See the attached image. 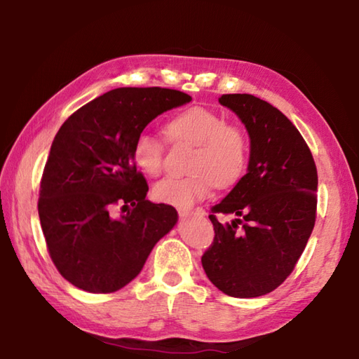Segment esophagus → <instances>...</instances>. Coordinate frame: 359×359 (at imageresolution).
I'll return each mask as SVG.
<instances>
[{"mask_svg": "<svg viewBox=\"0 0 359 359\" xmlns=\"http://www.w3.org/2000/svg\"><path fill=\"white\" fill-rule=\"evenodd\" d=\"M179 215L182 217V218H187V217H191V215H204V210L203 209H194V210H191V209H184V208H180L179 209Z\"/></svg>", "mask_w": 359, "mask_h": 359, "instance_id": "esophagus-1", "label": "esophagus"}]
</instances>
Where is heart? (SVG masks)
Returning a JSON list of instances; mask_svg holds the SVG:
<instances>
[{
	"instance_id": "1",
	"label": "heart",
	"mask_w": 359,
	"mask_h": 359,
	"mask_svg": "<svg viewBox=\"0 0 359 359\" xmlns=\"http://www.w3.org/2000/svg\"><path fill=\"white\" fill-rule=\"evenodd\" d=\"M172 142L196 145L190 174L166 177L154 187V198L177 208H188L208 196L212 187H231L244 175L248 163V139L238 125L226 123L222 114L205 107H191L166 123ZM133 160L144 174L156 177L165 166V145L144 131L133 144Z\"/></svg>"
}]
</instances>
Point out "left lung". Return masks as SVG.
Returning a JSON list of instances; mask_svg holds the SVG:
<instances>
[{
    "instance_id": "8db88e82",
    "label": "left lung",
    "mask_w": 359,
    "mask_h": 359,
    "mask_svg": "<svg viewBox=\"0 0 359 359\" xmlns=\"http://www.w3.org/2000/svg\"><path fill=\"white\" fill-rule=\"evenodd\" d=\"M218 101L245 125L250 160L244 177L210 209L215 238L201 263L224 294L258 297L285 282L311 238L317 166L301 133L277 107L247 93L222 95ZM215 213L238 218L223 225Z\"/></svg>"
}]
</instances>
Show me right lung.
I'll return each mask as SVG.
<instances>
[{
    "label": "right lung",
    "instance_id": "1",
    "mask_svg": "<svg viewBox=\"0 0 359 359\" xmlns=\"http://www.w3.org/2000/svg\"><path fill=\"white\" fill-rule=\"evenodd\" d=\"M190 101L171 88H115L77 109L58 130L38 212L48 255L74 287L88 293L123 288L177 223L172 205L145 199L149 185L136 169L133 144L158 115ZM115 205L129 210L114 217Z\"/></svg>",
    "mask_w": 359,
    "mask_h": 359
}]
</instances>
